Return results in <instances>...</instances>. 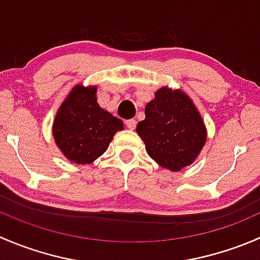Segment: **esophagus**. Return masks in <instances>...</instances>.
I'll list each match as a JSON object with an SVG mask.
<instances>
[{"label":"esophagus","mask_w":260,"mask_h":260,"mask_svg":"<svg viewBox=\"0 0 260 260\" xmlns=\"http://www.w3.org/2000/svg\"><path fill=\"white\" fill-rule=\"evenodd\" d=\"M125 125H127L129 129H135L136 125H137V122H136L135 119H128V120H125Z\"/></svg>","instance_id":"obj_1"}]
</instances>
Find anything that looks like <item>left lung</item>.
Here are the masks:
<instances>
[{"label":"left lung","instance_id":"obj_1","mask_svg":"<svg viewBox=\"0 0 260 260\" xmlns=\"http://www.w3.org/2000/svg\"><path fill=\"white\" fill-rule=\"evenodd\" d=\"M137 133L158 165L180 171L195 161L206 142V129L191 99L181 90L161 88L145 109Z\"/></svg>","mask_w":260,"mask_h":260}]
</instances>
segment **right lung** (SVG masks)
Here are the masks:
<instances>
[{
	"mask_svg": "<svg viewBox=\"0 0 260 260\" xmlns=\"http://www.w3.org/2000/svg\"><path fill=\"white\" fill-rule=\"evenodd\" d=\"M95 86L77 85L55 117L52 135L64 156L74 164H90L106 152L123 122L96 103Z\"/></svg>",
	"mask_w": 260,
	"mask_h": 260,
	"instance_id": "add662e5",
	"label": "right lung"
}]
</instances>
